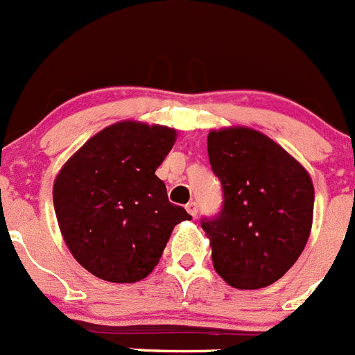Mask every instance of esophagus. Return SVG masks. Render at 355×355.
Wrapping results in <instances>:
<instances>
[{
  "label": "esophagus",
  "mask_w": 355,
  "mask_h": 355,
  "mask_svg": "<svg viewBox=\"0 0 355 355\" xmlns=\"http://www.w3.org/2000/svg\"><path fill=\"white\" fill-rule=\"evenodd\" d=\"M186 211L189 212V214L193 216V218H196V214H198V203H196V202H189L186 205Z\"/></svg>",
  "instance_id": "34e87169"
}]
</instances>
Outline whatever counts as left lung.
<instances>
[{
  "label": "left lung",
  "instance_id": "1",
  "mask_svg": "<svg viewBox=\"0 0 355 355\" xmlns=\"http://www.w3.org/2000/svg\"><path fill=\"white\" fill-rule=\"evenodd\" d=\"M207 152L223 189L221 211L202 218L214 270L232 288H266L297 263L309 239V173L270 137L243 126L212 130Z\"/></svg>",
  "mask_w": 355,
  "mask_h": 355
}]
</instances>
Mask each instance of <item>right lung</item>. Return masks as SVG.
Wrapping results in <instances>:
<instances>
[{
    "label": "right lung",
    "instance_id": "right-lung-1",
    "mask_svg": "<svg viewBox=\"0 0 355 355\" xmlns=\"http://www.w3.org/2000/svg\"><path fill=\"white\" fill-rule=\"evenodd\" d=\"M175 135L168 126L116 123L91 137L57 175L53 205L64 241L98 279L143 280L159 264L175 225L191 220L169 202L155 175Z\"/></svg>",
    "mask_w": 355,
    "mask_h": 355
}]
</instances>
